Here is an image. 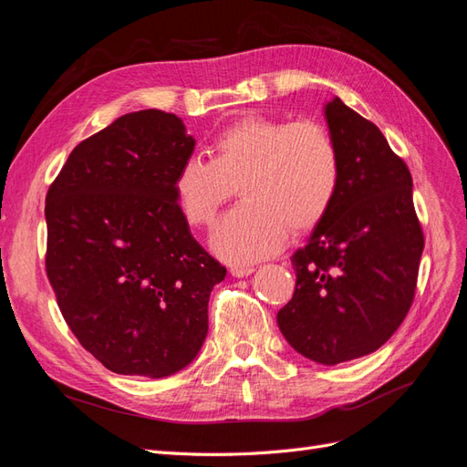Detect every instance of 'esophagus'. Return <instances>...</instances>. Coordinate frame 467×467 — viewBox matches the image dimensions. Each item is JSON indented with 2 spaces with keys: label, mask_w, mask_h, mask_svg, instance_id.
<instances>
[{
  "label": "esophagus",
  "mask_w": 467,
  "mask_h": 467,
  "mask_svg": "<svg viewBox=\"0 0 467 467\" xmlns=\"http://www.w3.org/2000/svg\"><path fill=\"white\" fill-rule=\"evenodd\" d=\"M230 271H232V275L234 276H249L251 273H253V266H247V265H232V268H230Z\"/></svg>",
  "instance_id": "obj_1"
}]
</instances>
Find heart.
<instances>
[{"mask_svg": "<svg viewBox=\"0 0 467 467\" xmlns=\"http://www.w3.org/2000/svg\"><path fill=\"white\" fill-rule=\"evenodd\" d=\"M341 173L335 140L319 122L251 115L214 138L212 160L182 161L173 192L191 225L210 228L237 187L244 202L220 222L212 247L225 261L251 263L278 251L288 230L316 228L337 199Z\"/></svg>", "mask_w": 467, "mask_h": 467, "instance_id": "b5f03b06", "label": "heart"}]
</instances>
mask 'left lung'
Listing matches in <instances>:
<instances>
[{"instance_id":"left-lung-1","label":"left lung","mask_w":467,"mask_h":467,"mask_svg":"<svg viewBox=\"0 0 467 467\" xmlns=\"http://www.w3.org/2000/svg\"><path fill=\"white\" fill-rule=\"evenodd\" d=\"M341 155V187L292 255L296 288L276 314L294 350L319 364L355 360L398 331L415 298L425 249L407 163L341 99L325 107Z\"/></svg>"}]
</instances>
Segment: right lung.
<instances>
[{
	"label": "right lung",
	"mask_w": 467,
	"mask_h": 467,
	"mask_svg": "<svg viewBox=\"0 0 467 467\" xmlns=\"http://www.w3.org/2000/svg\"><path fill=\"white\" fill-rule=\"evenodd\" d=\"M192 150L171 112H129L79 142L47 192V276L67 327L110 372L175 374L204 343L225 266L173 192Z\"/></svg>",
	"instance_id": "obj_1"
}]
</instances>
